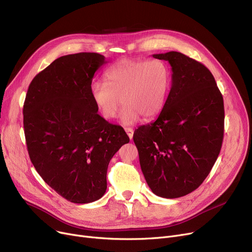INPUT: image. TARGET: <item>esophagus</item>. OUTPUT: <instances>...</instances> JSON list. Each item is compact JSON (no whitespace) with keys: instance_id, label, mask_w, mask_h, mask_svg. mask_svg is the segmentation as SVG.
I'll return each instance as SVG.
<instances>
[{"instance_id":"34e87169","label":"esophagus","mask_w":252,"mask_h":252,"mask_svg":"<svg viewBox=\"0 0 252 252\" xmlns=\"http://www.w3.org/2000/svg\"><path fill=\"white\" fill-rule=\"evenodd\" d=\"M125 129H126V134H127L128 138H129L130 140L133 139V136H134V129H133V128H130V127H126Z\"/></svg>"}]
</instances>
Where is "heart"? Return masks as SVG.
<instances>
[{"mask_svg":"<svg viewBox=\"0 0 252 252\" xmlns=\"http://www.w3.org/2000/svg\"><path fill=\"white\" fill-rule=\"evenodd\" d=\"M105 83L93 82L91 98L104 119L115 116L125 104L119 122L125 126L156 117L161 112L170 88V72L161 60L124 59L104 73Z\"/></svg>","mask_w":252,"mask_h":252,"instance_id":"1","label":"heart"}]
</instances>
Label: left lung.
I'll list each match as a JSON object with an SVG mask.
<instances>
[{"label":"left lung","mask_w":252,"mask_h":252,"mask_svg":"<svg viewBox=\"0 0 252 252\" xmlns=\"http://www.w3.org/2000/svg\"><path fill=\"white\" fill-rule=\"evenodd\" d=\"M171 66V88L156 121L139 126L134 142L151 191L163 198L196 190L210 173L223 138V100L203 64L180 52L154 54Z\"/></svg>","instance_id":"1"}]
</instances>
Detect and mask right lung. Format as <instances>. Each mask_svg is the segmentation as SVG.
<instances>
[{
    "label": "right lung",
    "instance_id": "obj_1",
    "mask_svg": "<svg viewBox=\"0 0 252 252\" xmlns=\"http://www.w3.org/2000/svg\"><path fill=\"white\" fill-rule=\"evenodd\" d=\"M107 63L98 53L62 56L32 81L23 105L31 160L66 200L96 201L107 189V168L129 138L106 122L90 94L95 72Z\"/></svg>",
    "mask_w": 252,
    "mask_h": 252
}]
</instances>
